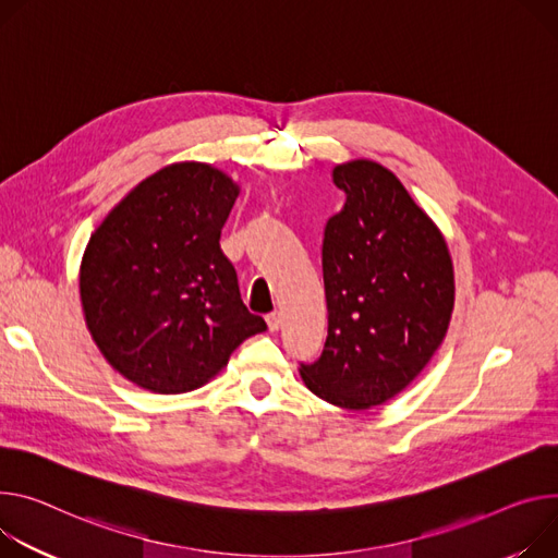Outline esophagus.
<instances>
[{
	"instance_id": "obj_1",
	"label": "esophagus",
	"mask_w": 558,
	"mask_h": 558,
	"mask_svg": "<svg viewBox=\"0 0 558 558\" xmlns=\"http://www.w3.org/2000/svg\"><path fill=\"white\" fill-rule=\"evenodd\" d=\"M267 327H269V331H278L280 327H282V314L280 312H271V314H267Z\"/></svg>"
}]
</instances>
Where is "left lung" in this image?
Listing matches in <instances>:
<instances>
[{
	"label": "left lung",
	"mask_w": 558,
	"mask_h": 558,
	"mask_svg": "<svg viewBox=\"0 0 558 558\" xmlns=\"http://www.w3.org/2000/svg\"><path fill=\"white\" fill-rule=\"evenodd\" d=\"M344 207L323 240L327 340L300 365L318 398L372 410L408 387L440 347L453 312V265L434 220L374 160L333 167Z\"/></svg>",
	"instance_id": "left-lung-1"
}]
</instances>
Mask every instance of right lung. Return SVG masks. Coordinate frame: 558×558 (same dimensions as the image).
<instances>
[{
  "mask_svg": "<svg viewBox=\"0 0 558 558\" xmlns=\"http://www.w3.org/2000/svg\"><path fill=\"white\" fill-rule=\"evenodd\" d=\"M240 186L205 162H175L133 186L84 248L80 300L109 365L154 393H184L267 329L240 298L220 248Z\"/></svg>",
  "mask_w": 558,
  "mask_h": 558,
  "instance_id": "1",
  "label": "right lung"
}]
</instances>
